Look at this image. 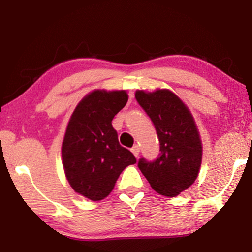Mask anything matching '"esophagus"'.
<instances>
[{
    "instance_id": "34e87169",
    "label": "esophagus",
    "mask_w": 252,
    "mask_h": 252,
    "mask_svg": "<svg viewBox=\"0 0 252 252\" xmlns=\"http://www.w3.org/2000/svg\"><path fill=\"white\" fill-rule=\"evenodd\" d=\"M131 152L135 154V157H138V154H139V146L138 145H135L131 149Z\"/></svg>"
}]
</instances>
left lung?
I'll use <instances>...</instances> for the list:
<instances>
[{"instance_id":"8db88e82","label":"left lung","mask_w":252,"mask_h":252,"mask_svg":"<svg viewBox=\"0 0 252 252\" xmlns=\"http://www.w3.org/2000/svg\"><path fill=\"white\" fill-rule=\"evenodd\" d=\"M136 100L156 128L160 153L154 160L142 157L138 168L154 191L175 197L197 179L202 163L198 130L186 105L168 90L136 92Z\"/></svg>"}]
</instances>
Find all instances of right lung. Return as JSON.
Instances as JSON below:
<instances>
[{
  "mask_svg": "<svg viewBox=\"0 0 252 252\" xmlns=\"http://www.w3.org/2000/svg\"><path fill=\"white\" fill-rule=\"evenodd\" d=\"M124 91H94L76 107L62 145L65 176L72 189L91 200L112 192L120 174L136 163L133 154L121 146L114 116L126 106Z\"/></svg>",
  "mask_w": 252,
  "mask_h": 252,
  "instance_id": "1",
  "label": "right lung"
}]
</instances>
